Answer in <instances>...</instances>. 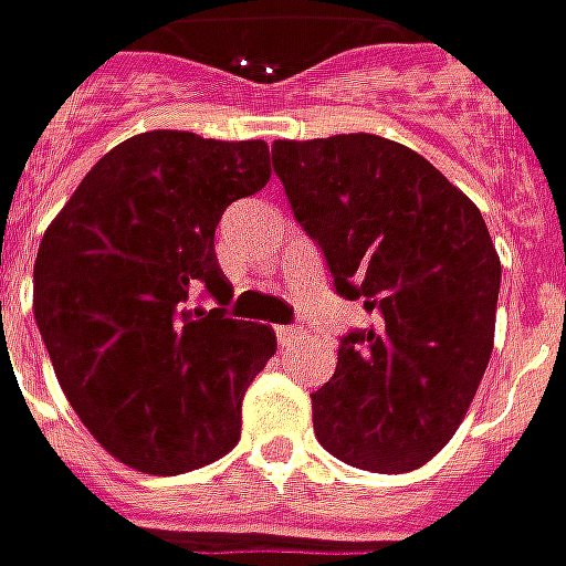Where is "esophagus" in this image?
I'll list each match as a JSON object with an SVG mask.
<instances>
[{
  "mask_svg": "<svg viewBox=\"0 0 566 566\" xmlns=\"http://www.w3.org/2000/svg\"><path fill=\"white\" fill-rule=\"evenodd\" d=\"M275 337H279L282 347H287V344H294L300 337V328H294V325H279V328H275Z\"/></svg>",
  "mask_w": 566,
  "mask_h": 566,
  "instance_id": "obj_1",
  "label": "esophagus"
}]
</instances>
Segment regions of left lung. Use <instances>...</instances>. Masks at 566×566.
I'll use <instances>...</instances> for the list:
<instances>
[{
  "mask_svg": "<svg viewBox=\"0 0 566 566\" xmlns=\"http://www.w3.org/2000/svg\"><path fill=\"white\" fill-rule=\"evenodd\" d=\"M272 167L337 294L375 322L349 332L313 394L334 459L406 474L443 449L490 365L502 263L476 203L421 154L371 136L279 138Z\"/></svg>",
  "mask_w": 566,
  "mask_h": 566,
  "instance_id": "8db88e82",
  "label": "left lung"
}]
</instances>
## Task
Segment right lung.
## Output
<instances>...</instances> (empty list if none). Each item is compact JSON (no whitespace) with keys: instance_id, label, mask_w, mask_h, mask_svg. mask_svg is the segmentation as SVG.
<instances>
[{"instance_id":"1","label":"right lung","mask_w":566,"mask_h":566,"mask_svg":"<svg viewBox=\"0 0 566 566\" xmlns=\"http://www.w3.org/2000/svg\"><path fill=\"white\" fill-rule=\"evenodd\" d=\"M269 176L260 138L154 129L111 148L42 234L33 315L57 384L136 471L186 474L241 437V399L275 356V332L226 313L232 284L213 234ZM195 293L218 306L191 311Z\"/></svg>"}]
</instances>
